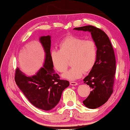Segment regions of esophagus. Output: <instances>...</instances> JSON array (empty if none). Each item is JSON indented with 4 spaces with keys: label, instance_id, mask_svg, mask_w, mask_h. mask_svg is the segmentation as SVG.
<instances>
[{
    "label": "esophagus",
    "instance_id": "1",
    "mask_svg": "<svg viewBox=\"0 0 130 130\" xmlns=\"http://www.w3.org/2000/svg\"><path fill=\"white\" fill-rule=\"evenodd\" d=\"M70 84L71 86H77V83L76 82H74V81H71L70 83Z\"/></svg>",
    "mask_w": 130,
    "mask_h": 130
}]
</instances>
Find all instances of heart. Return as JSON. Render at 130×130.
I'll list each match as a JSON object with an SVG mask.
<instances>
[{
    "instance_id": "obj_1",
    "label": "heart",
    "mask_w": 130,
    "mask_h": 130,
    "mask_svg": "<svg viewBox=\"0 0 130 130\" xmlns=\"http://www.w3.org/2000/svg\"><path fill=\"white\" fill-rule=\"evenodd\" d=\"M98 57V47L92 39L68 36L59 43V50L51 52V60L54 68L59 73H64L70 59L71 68L65 73L64 79L74 80L90 71L95 66Z\"/></svg>"
}]
</instances>
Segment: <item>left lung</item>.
Here are the masks:
<instances>
[{
  "label": "left lung",
  "mask_w": 130,
  "mask_h": 130,
  "mask_svg": "<svg viewBox=\"0 0 130 130\" xmlns=\"http://www.w3.org/2000/svg\"><path fill=\"white\" fill-rule=\"evenodd\" d=\"M76 30L89 32L97 44L98 57L95 66L89 75L84 79L85 84L92 89L88 97L83 101L86 107L96 109L108 100L113 92L116 57L112 46L106 33L92 26H86L74 29Z\"/></svg>",
  "instance_id": "obj_1"
}]
</instances>
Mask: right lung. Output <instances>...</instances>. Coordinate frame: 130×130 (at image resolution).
Instances as JSON below:
<instances>
[{"instance_id": "obj_1", "label": "right lung", "mask_w": 130, "mask_h": 130, "mask_svg": "<svg viewBox=\"0 0 130 130\" xmlns=\"http://www.w3.org/2000/svg\"><path fill=\"white\" fill-rule=\"evenodd\" d=\"M39 40L45 53L43 67L32 76H26L18 67L14 79L19 89L34 106L50 111L59 103L62 92L70 83L68 80L60 79L53 69L51 60V36H42Z\"/></svg>"}]
</instances>
